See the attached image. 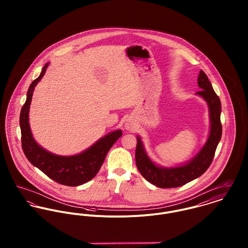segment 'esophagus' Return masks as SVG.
Wrapping results in <instances>:
<instances>
[{
  "label": "esophagus",
  "instance_id": "1",
  "mask_svg": "<svg viewBox=\"0 0 248 248\" xmlns=\"http://www.w3.org/2000/svg\"><path fill=\"white\" fill-rule=\"evenodd\" d=\"M125 127L127 130H133L134 128V122L132 120H126L125 122Z\"/></svg>",
  "mask_w": 248,
  "mask_h": 248
}]
</instances>
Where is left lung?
<instances>
[{
	"label": "left lung",
	"instance_id": "8db88e82",
	"mask_svg": "<svg viewBox=\"0 0 248 248\" xmlns=\"http://www.w3.org/2000/svg\"><path fill=\"white\" fill-rule=\"evenodd\" d=\"M198 85L202 91L197 93L202 96L209 106L211 129L206 144L190 162L176 168H161L155 166L147 156L141 140L138 138L136 149V163L142 177L159 188H176L182 186L197 177H201L211 165L217 146L221 138L222 127L220 122L221 105L218 96L204 71H201Z\"/></svg>",
	"mask_w": 248,
	"mask_h": 248
}]
</instances>
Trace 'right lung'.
I'll return each mask as SVG.
<instances>
[{"mask_svg": "<svg viewBox=\"0 0 248 248\" xmlns=\"http://www.w3.org/2000/svg\"><path fill=\"white\" fill-rule=\"evenodd\" d=\"M47 67L48 63L45 65L39 77L31 84L27 100L21 109L22 148L29 161L49 178L63 185L78 186L96 176L105 160L107 153L122 136V132L120 130L114 131L102 138L87 151L72 156L55 155L41 148L33 140L31 132L29 110L34 87L44 76Z\"/></svg>", "mask_w": 248, "mask_h": 248, "instance_id": "add662e5", "label": "right lung"}]
</instances>
